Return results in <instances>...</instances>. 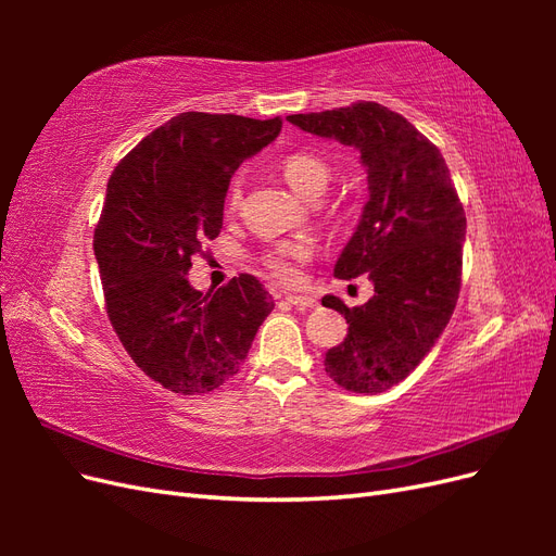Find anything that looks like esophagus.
I'll use <instances>...</instances> for the list:
<instances>
[{"label": "esophagus", "instance_id": "obj_1", "mask_svg": "<svg viewBox=\"0 0 556 556\" xmlns=\"http://www.w3.org/2000/svg\"><path fill=\"white\" fill-rule=\"evenodd\" d=\"M285 301H288V304H292V306H296V308H315L317 306V299L301 296V294H288V296H285Z\"/></svg>", "mask_w": 556, "mask_h": 556}]
</instances>
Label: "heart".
<instances>
[{
    "mask_svg": "<svg viewBox=\"0 0 556 556\" xmlns=\"http://www.w3.org/2000/svg\"><path fill=\"white\" fill-rule=\"evenodd\" d=\"M280 174L290 188L304 199H319L327 190L331 169L315 153H290L280 162ZM241 204V185H231L227 194V208L237 211ZM311 257L308 243H278L264 255V264L278 280L294 285L301 280V264Z\"/></svg>",
    "mask_w": 556,
    "mask_h": 556,
    "instance_id": "obj_1",
    "label": "heart"
}]
</instances>
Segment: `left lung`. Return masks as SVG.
I'll use <instances>...</instances> for the list:
<instances>
[{
  "mask_svg": "<svg viewBox=\"0 0 556 556\" xmlns=\"http://www.w3.org/2000/svg\"><path fill=\"white\" fill-rule=\"evenodd\" d=\"M288 121L355 148L366 169L368 201L333 276L368 274L374 296L355 308L333 294L323 299V306L348 319V336L327 352L325 371L348 392L380 394L415 371L457 306L466 239L462 201L441 150L382 104L357 102Z\"/></svg>",
  "mask_w": 556,
  "mask_h": 556,
  "instance_id": "8db88e82",
  "label": "left lung"
}]
</instances>
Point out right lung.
Segmentation results:
<instances>
[{
  "mask_svg": "<svg viewBox=\"0 0 556 556\" xmlns=\"http://www.w3.org/2000/svg\"><path fill=\"white\" fill-rule=\"evenodd\" d=\"M282 121L180 113L131 150L106 185L94 257L106 313L141 371L176 394L239 374L274 299L250 274L199 292L188 271L223 229L229 180L276 141Z\"/></svg>",
  "mask_w": 556,
  "mask_h": 556,
  "instance_id": "right-lung-1",
  "label": "right lung"
}]
</instances>
